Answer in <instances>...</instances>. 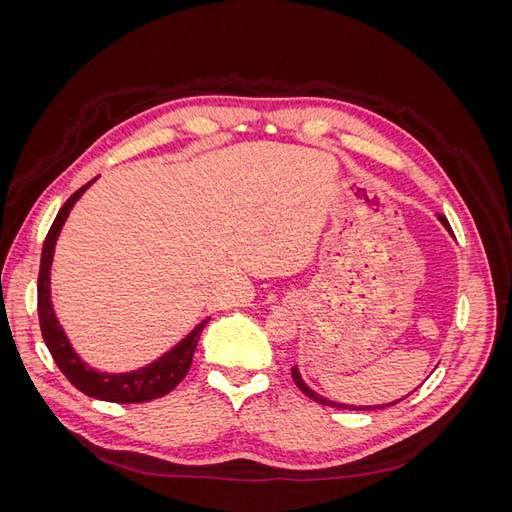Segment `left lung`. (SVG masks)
Returning a JSON list of instances; mask_svg holds the SVG:
<instances>
[{
	"mask_svg": "<svg viewBox=\"0 0 512 512\" xmlns=\"http://www.w3.org/2000/svg\"><path fill=\"white\" fill-rule=\"evenodd\" d=\"M438 220L442 222V226L446 228V230H451V226H448V220L444 218V215H438ZM292 380L297 382V386L299 389L309 397V399H314V401H318V404H324V406H333V408H348V410H376V408H386V406H393V404H397V401H401V399H397V401H393V404H386V406H346V404H337V401H331V399H327V397H322V395H318L316 391H312L309 389V386L305 384V380L301 378V374H299V367L294 365L292 367Z\"/></svg>",
	"mask_w": 512,
	"mask_h": 512,
	"instance_id": "left-lung-1",
	"label": "left lung"
}]
</instances>
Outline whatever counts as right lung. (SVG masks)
Masks as SVG:
<instances>
[{
	"label": "right lung",
	"instance_id": "1",
	"mask_svg": "<svg viewBox=\"0 0 512 512\" xmlns=\"http://www.w3.org/2000/svg\"><path fill=\"white\" fill-rule=\"evenodd\" d=\"M96 179L85 183L81 190H76L66 200V205L59 209L49 235L44 239L42 258H40V275H38L40 329H42L44 344L49 348L57 367L61 369V374H64L81 393L102 401H113V404H143V401L158 399L170 393L185 378V374H188V369L192 365V356L198 344V337L203 333L209 318L198 322L177 346L166 350L160 359L151 361L149 365L138 367L134 371H123V374H108V371H100L96 367L87 365L81 356L76 354L64 327H61L55 316L53 301H51V267H53L55 245H57L61 228H64L72 207L76 205V200L85 194V190Z\"/></svg>",
	"mask_w": 512,
	"mask_h": 512
}]
</instances>
